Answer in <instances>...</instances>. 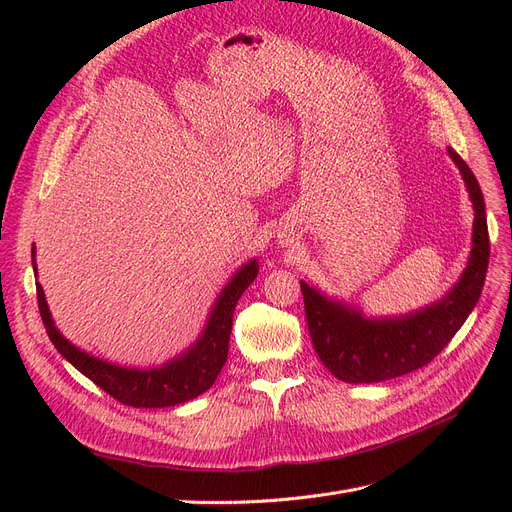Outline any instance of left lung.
<instances>
[{
  "label": "left lung",
  "mask_w": 512,
  "mask_h": 512,
  "mask_svg": "<svg viewBox=\"0 0 512 512\" xmlns=\"http://www.w3.org/2000/svg\"><path fill=\"white\" fill-rule=\"evenodd\" d=\"M475 209L473 249L461 280L438 303L402 317L367 319L359 309L324 297L301 282L305 317L315 353L330 373L348 384H375L411 373L432 359L461 330L481 297L490 259L486 203L463 157L448 147Z\"/></svg>",
  "instance_id": "8db88e82"
}]
</instances>
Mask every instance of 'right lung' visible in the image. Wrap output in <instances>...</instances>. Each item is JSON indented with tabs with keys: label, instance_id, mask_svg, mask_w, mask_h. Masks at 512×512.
<instances>
[{
	"label": "right lung",
	"instance_id": "obj_1",
	"mask_svg": "<svg viewBox=\"0 0 512 512\" xmlns=\"http://www.w3.org/2000/svg\"><path fill=\"white\" fill-rule=\"evenodd\" d=\"M33 270L37 272L35 263V247H33ZM259 265L257 259H251L232 276V280L220 292L215 301L207 326L201 332L199 340L188 348L180 357L164 363L161 367L151 369H130L114 363H107L99 357H93L80 351L72 342H68L53 324L45 292L37 282V303L47 330L49 340L58 348V353L72 363L80 373L114 396L118 402L134 409H164L176 407L186 400H193L205 390H209L222 371L228 359V342L232 332L234 307L242 292L257 278Z\"/></svg>",
	"mask_w": 512,
	"mask_h": 512
}]
</instances>
